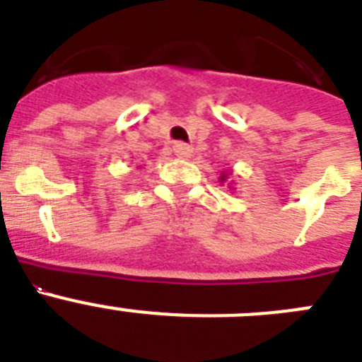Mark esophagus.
<instances>
[{
    "instance_id": "34e87169",
    "label": "esophagus",
    "mask_w": 362,
    "mask_h": 362,
    "mask_svg": "<svg viewBox=\"0 0 362 362\" xmlns=\"http://www.w3.org/2000/svg\"><path fill=\"white\" fill-rule=\"evenodd\" d=\"M174 152H175V156H177V158H190L194 150H192V146L187 145V143L177 141L174 145Z\"/></svg>"
}]
</instances>
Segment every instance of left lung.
<instances>
[{
    "instance_id": "left-lung-1",
    "label": "left lung",
    "mask_w": 362,
    "mask_h": 362,
    "mask_svg": "<svg viewBox=\"0 0 362 362\" xmlns=\"http://www.w3.org/2000/svg\"><path fill=\"white\" fill-rule=\"evenodd\" d=\"M225 177H226V175H221V181H225Z\"/></svg>"
}]
</instances>
